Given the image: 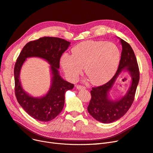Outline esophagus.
I'll list each match as a JSON object with an SVG mask.
<instances>
[{"label":"esophagus","mask_w":153,"mask_h":153,"mask_svg":"<svg viewBox=\"0 0 153 153\" xmlns=\"http://www.w3.org/2000/svg\"><path fill=\"white\" fill-rule=\"evenodd\" d=\"M76 88L77 89H82L85 88V87L83 86H81V85H77L76 86Z\"/></svg>","instance_id":"esophagus-1"}]
</instances>
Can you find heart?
<instances>
[{
	"label": "heart",
	"instance_id": "heart-1",
	"mask_svg": "<svg viewBox=\"0 0 153 153\" xmlns=\"http://www.w3.org/2000/svg\"><path fill=\"white\" fill-rule=\"evenodd\" d=\"M72 55L64 53L60 64L65 74L74 80L84 72L94 85H101L115 75L120 60V51L112 42L89 40L76 45Z\"/></svg>",
	"mask_w": 153,
	"mask_h": 153
}]
</instances>
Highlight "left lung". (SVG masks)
Returning <instances> with one entry per match:
<instances>
[{
    "mask_svg": "<svg viewBox=\"0 0 153 153\" xmlns=\"http://www.w3.org/2000/svg\"><path fill=\"white\" fill-rule=\"evenodd\" d=\"M118 38L122 45V51L118 70L108 82L92 88L91 98L88 107L89 114L97 120L103 123L115 122L126 114L132 105L139 81V66L134 51L127 42ZM124 69H127L131 74V86L123 98L117 101L110 100L108 96L109 89L118 75Z\"/></svg>",
    "mask_w": 153,
    "mask_h": 153,
    "instance_id": "obj_1",
    "label": "left lung"
}]
</instances>
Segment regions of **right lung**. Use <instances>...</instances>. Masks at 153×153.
Listing matches in <instances>:
<instances>
[{"label": "right lung", "instance_id": "right-lung-1", "mask_svg": "<svg viewBox=\"0 0 153 153\" xmlns=\"http://www.w3.org/2000/svg\"><path fill=\"white\" fill-rule=\"evenodd\" d=\"M70 43L56 37L40 38L26 43L16 60L14 70L16 97L27 114L36 120L48 122L55 118L63 109L65 92L74 87L73 84L64 81L58 71L61 56ZM31 56L42 58L51 65L52 86L48 93L42 98H33L27 95L19 81L21 67L26 58Z\"/></svg>", "mask_w": 153, "mask_h": 153}]
</instances>
